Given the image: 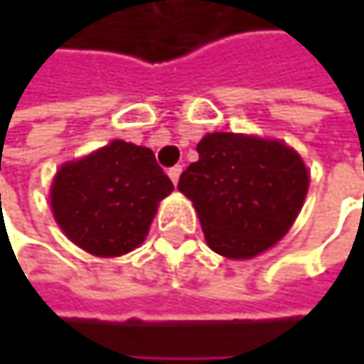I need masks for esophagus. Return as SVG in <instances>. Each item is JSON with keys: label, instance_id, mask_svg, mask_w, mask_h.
Returning <instances> with one entry per match:
<instances>
[{"label": "esophagus", "instance_id": "obj_1", "mask_svg": "<svg viewBox=\"0 0 364 364\" xmlns=\"http://www.w3.org/2000/svg\"><path fill=\"white\" fill-rule=\"evenodd\" d=\"M181 166H173V168H168V177H171V181L175 183V185H177V183H179V177H181Z\"/></svg>", "mask_w": 364, "mask_h": 364}]
</instances>
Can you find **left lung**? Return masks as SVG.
I'll return each instance as SVG.
<instances>
[{
    "mask_svg": "<svg viewBox=\"0 0 364 364\" xmlns=\"http://www.w3.org/2000/svg\"><path fill=\"white\" fill-rule=\"evenodd\" d=\"M179 179L215 253L251 259L278 242L308 193L304 160L280 141L213 132Z\"/></svg>",
    "mask_w": 364,
    "mask_h": 364,
    "instance_id": "left-lung-1",
    "label": "left lung"
}]
</instances>
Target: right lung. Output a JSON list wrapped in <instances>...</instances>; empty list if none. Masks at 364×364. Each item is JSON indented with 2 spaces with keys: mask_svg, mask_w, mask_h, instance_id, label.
I'll return each instance as SVG.
<instances>
[{
  "mask_svg": "<svg viewBox=\"0 0 364 364\" xmlns=\"http://www.w3.org/2000/svg\"><path fill=\"white\" fill-rule=\"evenodd\" d=\"M173 181L147 147L113 141L65 164L52 183V213L65 236L99 257L136 249Z\"/></svg>",
  "mask_w": 364,
  "mask_h": 364,
  "instance_id": "add662e5",
  "label": "right lung"
}]
</instances>
